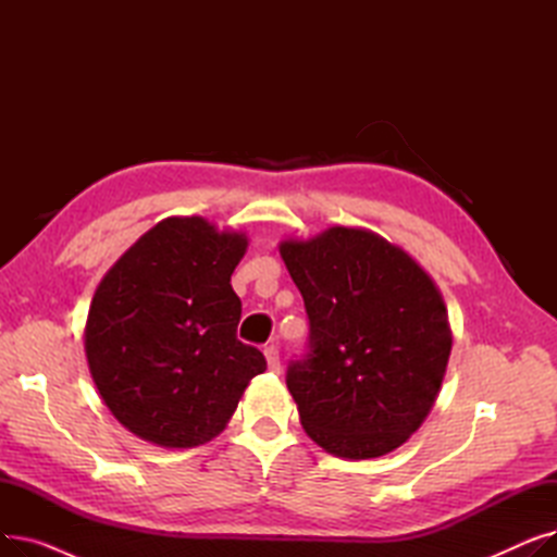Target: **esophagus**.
<instances>
[{"instance_id": "34e87169", "label": "esophagus", "mask_w": 557, "mask_h": 557, "mask_svg": "<svg viewBox=\"0 0 557 557\" xmlns=\"http://www.w3.org/2000/svg\"><path fill=\"white\" fill-rule=\"evenodd\" d=\"M263 357H267V363H269L271 372H280V352H277L275 345L263 347Z\"/></svg>"}]
</instances>
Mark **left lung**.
Instances as JSON below:
<instances>
[{
	"label": "left lung",
	"mask_w": 557,
	"mask_h": 557,
	"mask_svg": "<svg viewBox=\"0 0 557 557\" xmlns=\"http://www.w3.org/2000/svg\"><path fill=\"white\" fill-rule=\"evenodd\" d=\"M280 255L311 325L309 355L286 372L305 433L345 460L391 454L422 426L447 372L454 336L441 288L368 227L282 239Z\"/></svg>",
	"instance_id": "obj_1"
}]
</instances>
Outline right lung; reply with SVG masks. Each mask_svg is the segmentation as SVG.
I'll list each match as a JSON object with an SVG mask.
<instances>
[{
	"label": "right lung",
	"instance_id": "1",
	"mask_svg": "<svg viewBox=\"0 0 557 557\" xmlns=\"http://www.w3.org/2000/svg\"><path fill=\"white\" fill-rule=\"evenodd\" d=\"M246 250L242 230L169 216L99 282L83 334L87 368L108 411L141 441L210 443L267 370L237 338L242 300L230 277Z\"/></svg>",
	"mask_w": 557,
	"mask_h": 557
}]
</instances>
